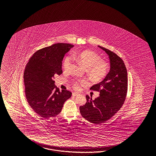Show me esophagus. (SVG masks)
<instances>
[{
  "label": "esophagus",
  "mask_w": 156,
  "mask_h": 156,
  "mask_svg": "<svg viewBox=\"0 0 156 156\" xmlns=\"http://www.w3.org/2000/svg\"><path fill=\"white\" fill-rule=\"evenodd\" d=\"M79 94L78 93H73V96H76Z\"/></svg>",
  "instance_id": "34e87169"
}]
</instances>
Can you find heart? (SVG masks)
Instances as JSON below:
<instances>
[{
    "label": "heart",
    "instance_id": "heart-1",
    "mask_svg": "<svg viewBox=\"0 0 156 156\" xmlns=\"http://www.w3.org/2000/svg\"><path fill=\"white\" fill-rule=\"evenodd\" d=\"M76 58L80 64L88 70L90 78L95 82H99L107 76L109 66L107 63L101 61V58L96 53L89 50L80 52L76 55ZM71 57H67L63 62V67L65 70H69L71 67ZM87 85L85 80H78L73 82V87L76 90H80L81 86Z\"/></svg>",
    "mask_w": 156,
    "mask_h": 156
}]
</instances>
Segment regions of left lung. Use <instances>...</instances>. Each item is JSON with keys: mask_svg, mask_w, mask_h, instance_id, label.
I'll return each instance as SVG.
<instances>
[{"mask_svg": "<svg viewBox=\"0 0 156 156\" xmlns=\"http://www.w3.org/2000/svg\"><path fill=\"white\" fill-rule=\"evenodd\" d=\"M98 46L109 56L110 71L104 80L90 87L100 92L99 97L93 100L86 95V103L80 107L82 116L95 124L105 122L121 109L128 91L127 70L122 59L108 49Z\"/></svg>", "mask_w": 156, "mask_h": 156, "instance_id": "obj_1", "label": "left lung"}]
</instances>
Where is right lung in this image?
<instances>
[{
  "label": "right lung",
  "instance_id": "obj_1",
  "mask_svg": "<svg viewBox=\"0 0 156 156\" xmlns=\"http://www.w3.org/2000/svg\"><path fill=\"white\" fill-rule=\"evenodd\" d=\"M73 47L70 44L59 43L44 47L35 52L26 66V97L30 107L43 118L58 115L65 102L71 97L70 91H61L57 88L54 78L62 74L63 57Z\"/></svg>",
  "mask_w": 156,
  "mask_h": 156
}]
</instances>
